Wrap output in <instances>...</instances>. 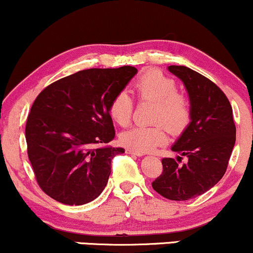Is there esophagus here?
<instances>
[{
	"label": "esophagus",
	"instance_id": "obj_1",
	"mask_svg": "<svg viewBox=\"0 0 253 253\" xmlns=\"http://www.w3.org/2000/svg\"><path fill=\"white\" fill-rule=\"evenodd\" d=\"M126 153L127 154H133V156H136V157H142V156H144V153H141V152H136L134 150H130V148H127Z\"/></svg>",
	"mask_w": 253,
	"mask_h": 253
}]
</instances>
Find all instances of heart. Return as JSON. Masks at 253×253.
<instances>
[{
  "instance_id": "heart-1",
  "label": "heart",
  "mask_w": 253,
  "mask_h": 253,
  "mask_svg": "<svg viewBox=\"0 0 253 253\" xmlns=\"http://www.w3.org/2000/svg\"><path fill=\"white\" fill-rule=\"evenodd\" d=\"M134 88L140 100L156 101L153 120L165 122L172 133H180L191 121V103L178 92L174 79L158 69H148L139 75ZM109 117L120 126H128L134 113V101L129 94L121 90L115 94L108 106ZM165 123V124H166ZM158 123L151 126H135L120 134V142L136 152H151L167 140L166 125Z\"/></svg>"
}]
</instances>
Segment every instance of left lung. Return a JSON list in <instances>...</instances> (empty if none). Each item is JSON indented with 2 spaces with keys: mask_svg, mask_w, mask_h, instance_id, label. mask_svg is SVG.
<instances>
[{
  "mask_svg": "<svg viewBox=\"0 0 253 253\" xmlns=\"http://www.w3.org/2000/svg\"><path fill=\"white\" fill-rule=\"evenodd\" d=\"M169 71L184 82L191 103V123L172 151L180 157L164 158L163 172L152 182L160 196L188 200L205 193L223 178L236 142L232 107L214 82L185 66ZM182 156L188 163L178 164Z\"/></svg>",
  "mask_w": 253,
  "mask_h": 253,
  "instance_id": "obj_1",
  "label": "left lung"
}]
</instances>
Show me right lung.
<instances>
[{
  "label": "right lung",
  "instance_id": "add662e5",
  "mask_svg": "<svg viewBox=\"0 0 253 253\" xmlns=\"http://www.w3.org/2000/svg\"><path fill=\"white\" fill-rule=\"evenodd\" d=\"M138 72L135 67L84 69L39 94L26 124L27 152L43 192L66 205L92 202L111 174L112 159L124 148L114 139L108 106Z\"/></svg>",
  "mask_w": 253,
  "mask_h": 253
}]
</instances>
